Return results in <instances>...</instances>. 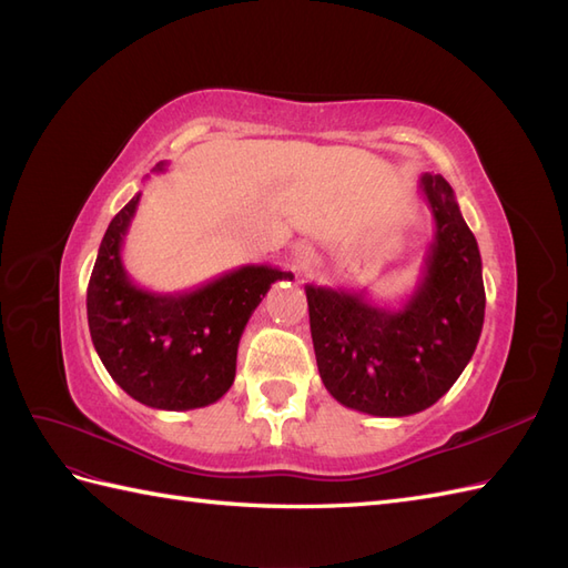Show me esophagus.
Here are the masks:
<instances>
[{"instance_id": "34e87169", "label": "esophagus", "mask_w": 568, "mask_h": 568, "mask_svg": "<svg viewBox=\"0 0 568 568\" xmlns=\"http://www.w3.org/2000/svg\"><path fill=\"white\" fill-rule=\"evenodd\" d=\"M315 265V248L307 242H298L291 251V267L296 272H305Z\"/></svg>"}]
</instances>
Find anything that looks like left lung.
Masks as SVG:
<instances>
[{
    "mask_svg": "<svg viewBox=\"0 0 568 568\" xmlns=\"http://www.w3.org/2000/svg\"><path fill=\"white\" fill-rule=\"evenodd\" d=\"M419 189L436 230L407 301L390 307L372 301L365 288L305 286L326 390L341 405L374 417H407L432 407L469 365L484 329L476 236L443 175L424 173Z\"/></svg>",
    "mask_w": 568,
    "mask_h": 568,
    "instance_id": "left-lung-1",
    "label": "left lung"
}]
</instances>
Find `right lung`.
I'll return each instance as SVG.
<instances>
[{"mask_svg":"<svg viewBox=\"0 0 568 568\" xmlns=\"http://www.w3.org/2000/svg\"><path fill=\"white\" fill-rule=\"evenodd\" d=\"M140 196L130 199L101 239L88 286L92 343L113 382L142 405L175 412L205 407L234 382L239 338L253 311L274 282L294 274L242 265L178 294L136 286L120 251Z\"/></svg>","mask_w":568,"mask_h":568,"instance_id":"right-lung-1","label":"right lung"}]
</instances>
